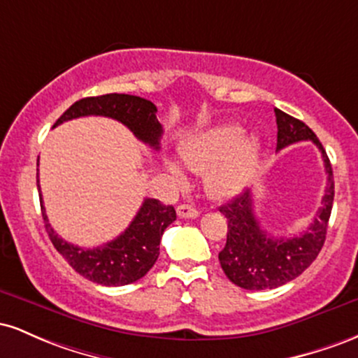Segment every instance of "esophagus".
I'll list each match as a JSON object with an SVG mask.
<instances>
[{"label":"esophagus","instance_id":"obj_1","mask_svg":"<svg viewBox=\"0 0 358 358\" xmlns=\"http://www.w3.org/2000/svg\"><path fill=\"white\" fill-rule=\"evenodd\" d=\"M176 213H178L182 219H196V217L200 215V212L196 210L193 205H188V203L178 205V208H176Z\"/></svg>","mask_w":358,"mask_h":358}]
</instances>
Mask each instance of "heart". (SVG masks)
Here are the masks:
<instances>
[{
    "instance_id": "1",
    "label": "heart",
    "mask_w": 358,
    "mask_h": 358,
    "mask_svg": "<svg viewBox=\"0 0 358 358\" xmlns=\"http://www.w3.org/2000/svg\"><path fill=\"white\" fill-rule=\"evenodd\" d=\"M242 134L241 126L220 124L196 134L180 150L185 165L196 173H205V188L213 199H231L248 182L256 162L257 141ZM168 168L176 180H183L178 166Z\"/></svg>"
}]
</instances>
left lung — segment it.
Listing matches in <instances>:
<instances>
[{"label": "left lung", "mask_w": 358, "mask_h": 358, "mask_svg": "<svg viewBox=\"0 0 358 358\" xmlns=\"http://www.w3.org/2000/svg\"><path fill=\"white\" fill-rule=\"evenodd\" d=\"M278 124L276 151L298 141H313L322 151L328 183L322 199V208L313 224L294 237H274L264 232L252 207V192L244 190L219 210L227 219V242L219 252L225 276L244 289H273L298 278L322 250L334 205V171L327 151L313 131L299 119L274 109Z\"/></svg>", "instance_id": "1"}]
</instances>
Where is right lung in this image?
<instances>
[{
    "label": "right lung",
    "instance_id": "right-lung-1",
    "mask_svg": "<svg viewBox=\"0 0 358 358\" xmlns=\"http://www.w3.org/2000/svg\"><path fill=\"white\" fill-rule=\"evenodd\" d=\"M84 116H104L122 122L139 141L155 150L159 148L163 127L156 119V106L151 101L129 94H106L97 97H84L73 102L53 127L71 119ZM38 166V162H36ZM36 187L40 193V207L53 248L64 256L80 276L102 286H124L141 279L153 268L159 256V241L171 222L176 220L173 205H163L156 199H145L136 217L121 236L94 249H84L69 244L55 234L45 213L42 192H40L38 168Z\"/></svg>",
    "mask_w": 358,
    "mask_h": 358
}]
</instances>
